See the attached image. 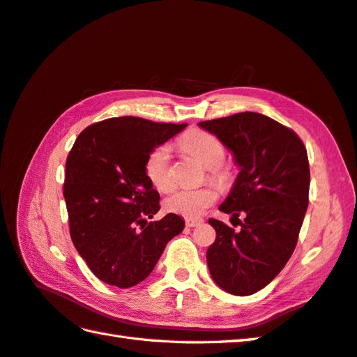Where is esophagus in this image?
Returning a JSON list of instances; mask_svg holds the SVG:
<instances>
[{"label": "esophagus", "instance_id": "esophagus-1", "mask_svg": "<svg viewBox=\"0 0 357 357\" xmlns=\"http://www.w3.org/2000/svg\"><path fill=\"white\" fill-rule=\"evenodd\" d=\"M185 224H186V227H197V225L203 224V220L202 218H186Z\"/></svg>", "mask_w": 357, "mask_h": 357}]
</instances>
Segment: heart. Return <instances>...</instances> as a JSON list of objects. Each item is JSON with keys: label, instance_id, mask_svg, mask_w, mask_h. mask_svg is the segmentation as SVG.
Masks as SVG:
<instances>
[{"label": "heart", "instance_id": "b5f03b06", "mask_svg": "<svg viewBox=\"0 0 357 357\" xmlns=\"http://www.w3.org/2000/svg\"><path fill=\"white\" fill-rule=\"evenodd\" d=\"M180 145L186 153L194 155L208 169V177L216 181H225L229 172L222 167L225 149L218 137L204 130H190L180 139ZM169 145L160 144L150 151L144 163V172L154 189L160 192H168L174 186L171 165H169ZM218 199V190L215 186H203L198 189H176L165 198L163 206L168 212L197 218L202 216L206 208L211 207Z\"/></svg>", "mask_w": 357, "mask_h": 357}]
</instances>
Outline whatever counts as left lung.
<instances>
[{"label":"left lung","mask_w":357,"mask_h":357,"mask_svg":"<svg viewBox=\"0 0 357 357\" xmlns=\"http://www.w3.org/2000/svg\"><path fill=\"white\" fill-rule=\"evenodd\" d=\"M234 154L241 172L220 211L241 230L208 220L216 239L207 250L212 279L233 295H251L271 282L292 256L309 204L307 151L298 135L255 112L203 121ZM233 220V218H231Z\"/></svg>","instance_id":"obj_1"}]
</instances>
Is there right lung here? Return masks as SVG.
I'll list each match as a JSON object with an SVG mask.
<instances>
[{"label": "right lung", "instance_id": "right-lung-1", "mask_svg": "<svg viewBox=\"0 0 357 357\" xmlns=\"http://www.w3.org/2000/svg\"><path fill=\"white\" fill-rule=\"evenodd\" d=\"M188 124L121 116L86 127L66 159L63 195L69 233L104 283L132 288L150 275L168 242L185 229L159 212V192L144 172L146 155Z\"/></svg>", "mask_w": 357, "mask_h": 357}]
</instances>
